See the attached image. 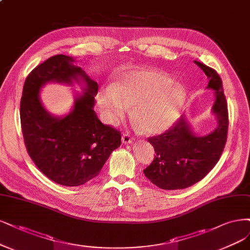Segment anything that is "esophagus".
<instances>
[{"instance_id":"34e87169","label":"esophagus","mask_w":250,"mask_h":250,"mask_svg":"<svg viewBox=\"0 0 250 250\" xmlns=\"http://www.w3.org/2000/svg\"><path fill=\"white\" fill-rule=\"evenodd\" d=\"M133 141H134L133 137H131L128 133H123V135H122V143L123 144H125V145L126 144H132Z\"/></svg>"}]
</instances>
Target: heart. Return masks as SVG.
Here are the masks:
<instances>
[{
  "label": "heart",
  "instance_id": "obj_1",
  "mask_svg": "<svg viewBox=\"0 0 250 250\" xmlns=\"http://www.w3.org/2000/svg\"><path fill=\"white\" fill-rule=\"evenodd\" d=\"M184 101L182 85L173 82L166 72L151 68L123 72L113 85L97 96L108 124L119 123L129 106H133V119L148 134L163 132L173 125Z\"/></svg>",
  "mask_w": 250,
  "mask_h": 250
}]
</instances>
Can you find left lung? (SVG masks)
I'll return each mask as SVG.
<instances>
[{"instance_id":"1","label":"left lung","mask_w":250,"mask_h":250,"mask_svg":"<svg viewBox=\"0 0 250 250\" xmlns=\"http://www.w3.org/2000/svg\"><path fill=\"white\" fill-rule=\"evenodd\" d=\"M207 75L206 89L214 92L212 114L217 126L213 131L199 135L182 116L168 131L148 139L156 156L144 174L161 189H184L201 181L218 162L225 149L229 127V114L222 81L212 68L194 61Z\"/></svg>"}]
</instances>
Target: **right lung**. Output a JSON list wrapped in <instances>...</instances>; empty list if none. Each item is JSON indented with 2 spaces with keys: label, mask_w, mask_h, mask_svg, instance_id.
Instances as JSON below:
<instances>
[{
  "label": "right lung",
  "mask_w": 250,
  "mask_h": 250,
  "mask_svg": "<svg viewBox=\"0 0 250 250\" xmlns=\"http://www.w3.org/2000/svg\"><path fill=\"white\" fill-rule=\"evenodd\" d=\"M75 58L57 55L38 65L27 77L21 100V123L30 157L51 181L64 186H80L99 175L109 155L121 145L120 131L103 125L94 105L98 83L75 64ZM73 109L55 116L42 106L41 88L48 82L72 85Z\"/></svg>",
  "instance_id": "obj_1"
}]
</instances>
